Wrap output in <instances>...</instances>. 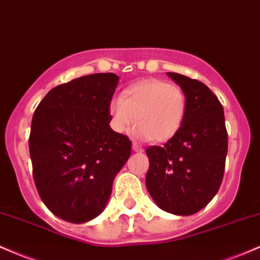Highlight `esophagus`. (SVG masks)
<instances>
[{
	"mask_svg": "<svg viewBox=\"0 0 260 260\" xmlns=\"http://www.w3.org/2000/svg\"><path fill=\"white\" fill-rule=\"evenodd\" d=\"M132 149L135 150V152H137V153H142V152H143V149H142V148L139 147L138 144H136V143L132 144Z\"/></svg>",
	"mask_w": 260,
	"mask_h": 260,
	"instance_id": "obj_1",
	"label": "esophagus"
}]
</instances>
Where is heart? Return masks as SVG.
<instances>
[{"instance_id":"b5f03b06","label":"heart","mask_w":260,"mask_h":260,"mask_svg":"<svg viewBox=\"0 0 260 260\" xmlns=\"http://www.w3.org/2000/svg\"><path fill=\"white\" fill-rule=\"evenodd\" d=\"M186 107V95L179 85L147 79L128 86L121 98L111 100L108 111L112 128L119 135L129 132L136 121V137L165 143L180 131Z\"/></svg>"}]
</instances>
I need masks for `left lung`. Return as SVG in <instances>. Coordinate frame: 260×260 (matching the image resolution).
I'll use <instances>...</instances> for the list:
<instances>
[{
  "label": "left lung",
  "mask_w": 260,
  "mask_h": 260,
  "mask_svg": "<svg viewBox=\"0 0 260 260\" xmlns=\"http://www.w3.org/2000/svg\"><path fill=\"white\" fill-rule=\"evenodd\" d=\"M184 90L186 116L164 147L147 148L145 185L155 204L173 215L199 212L217 193L228 148L224 113L217 96L201 81L168 73Z\"/></svg>",
  "instance_id": "left-lung-1"
}]
</instances>
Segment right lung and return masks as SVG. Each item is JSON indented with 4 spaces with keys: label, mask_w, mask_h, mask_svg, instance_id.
<instances>
[{
    "label": "right lung",
    "mask_w": 260,
    "mask_h": 260,
    "mask_svg": "<svg viewBox=\"0 0 260 260\" xmlns=\"http://www.w3.org/2000/svg\"><path fill=\"white\" fill-rule=\"evenodd\" d=\"M91 74L51 88L36 108L29 135L33 179L42 201L64 221L84 223L106 206L131 141L110 127L118 84Z\"/></svg>",
    "instance_id": "add662e5"
}]
</instances>
